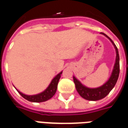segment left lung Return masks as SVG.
<instances>
[{
    "label": "left lung",
    "mask_w": 128,
    "mask_h": 128,
    "mask_svg": "<svg viewBox=\"0 0 128 128\" xmlns=\"http://www.w3.org/2000/svg\"><path fill=\"white\" fill-rule=\"evenodd\" d=\"M102 34L104 35L105 36L107 37L110 40L111 42L112 43V44L114 45L116 50L115 63H114L112 72L109 80L104 85H102L100 87L95 88H90L83 85L80 81L76 79V78L73 77V81L75 84V88L78 93L82 97H83L84 99L88 100V101H97L107 96L108 94H109V92L112 90V89L114 88V86H115L118 78V75H119L120 69H119V56H118V48L116 46V45L114 44L112 40L110 39L107 35L103 33H102Z\"/></svg>",
    "instance_id": "obj_1"
}]
</instances>
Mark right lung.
<instances>
[{"label":"right lung","instance_id":"obj_1","mask_svg":"<svg viewBox=\"0 0 128 128\" xmlns=\"http://www.w3.org/2000/svg\"><path fill=\"white\" fill-rule=\"evenodd\" d=\"M62 73V72H60L59 74L56 75V77L52 80L49 86L47 87V88L44 91H43L39 94H34V95H27V94L22 93L17 89L16 90L21 96L29 102H36V103L46 102L48 99H50L51 97H53V95L56 94V90L58 88V84L59 80H60V77H61Z\"/></svg>","mask_w":128,"mask_h":128}]
</instances>
